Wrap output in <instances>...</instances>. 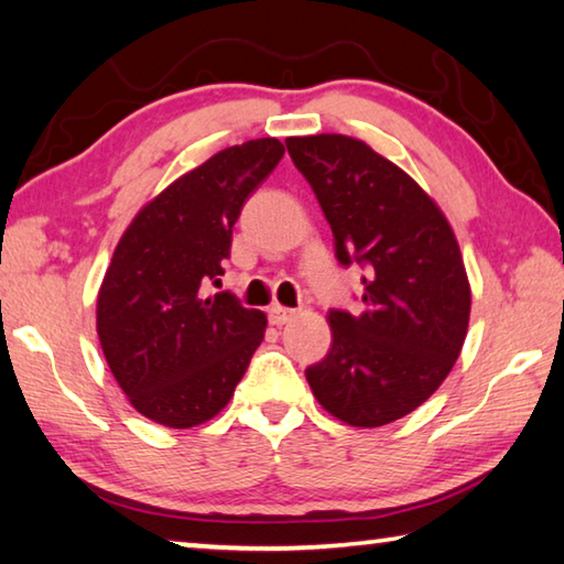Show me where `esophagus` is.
<instances>
[{
	"instance_id": "1",
	"label": "esophagus",
	"mask_w": 564,
	"mask_h": 564,
	"mask_svg": "<svg viewBox=\"0 0 564 564\" xmlns=\"http://www.w3.org/2000/svg\"><path fill=\"white\" fill-rule=\"evenodd\" d=\"M291 318H295L293 308H285V305H279V303H273L269 308V321L273 326H283V323H289Z\"/></svg>"
}]
</instances>
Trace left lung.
<instances>
[{"mask_svg": "<svg viewBox=\"0 0 564 564\" xmlns=\"http://www.w3.org/2000/svg\"><path fill=\"white\" fill-rule=\"evenodd\" d=\"M326 214L336 259L362 271V311H330V350L305 380L333 417L380 427L413 413L451 373L470 321L460 246L431 196L366 141L285 139Z\"/></svg>", "mask_w": 564, "mask_h": 564, "instance_id": "1", "label": "left lung"}]
</instances>
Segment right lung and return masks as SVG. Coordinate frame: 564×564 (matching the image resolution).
I'll list each match as a JSON object with an SVG mask.
<instances>
[{"instance_id":"obj_1","label":"right lung","mask_w":564,"mask_h":564,"mask_svg":"<svg viewBox=\"0 0 564 564\" xmlns=\"http://www.w3.org/2000/svg\"><path fill=\"white\" fill-rule=\"evenodd\" d=\"M283 154L271 137L218 151L151 198L113 251L97 299L99 343L129 403L159 425L221 413L261 346L263 313L206 289L221 281L246 198Z\"/></svg>"}]
</instances>
